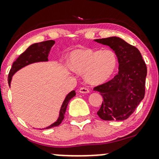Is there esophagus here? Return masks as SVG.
<instances>
[{
	"label": "esophagus",
	"mask_w": 159,
	"mask_h": 159,
	"mask_svg": "<svg viewBox=\"0 0 159 159\" xmlns=\"http://www.w3.org/2000/svg\"><path fill=\"white\" fill-rule=\"evenodd\" d=\"M79 92L82 93V94H87V93L89 92V90L86 88H81L79 89Z\"/></svg>",
	"instance_id": "esophagus-1"
}]
</instances>
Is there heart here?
Here are the masks:
<instances>
[{"label":"heart","mask_w":159,"mask_h":159,"mask_svg":"<svg viewBox=\"0 0 159 159\" xmlns=\"http://www.w3.org/2000/svg\"><path fill=\"white\" fill-rule=\"evenodd\" d=\"M116 54L110 49H76L69 57V67L73 71L84 74L90 84L105 83L111 78L117 67Z\"/></svg>","instance_id":"1"}]
</instances>
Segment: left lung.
Wrapping results in <instances>:
<instances>
[{"mask_svg":"<svg viewBox=\"0 0 159 159\" xmlns=\"http://www.w3.org/2000/svg\"><path fill=\"white\" fill-rule=\"evenodd\" d=\"M109 46L118 61V73L111 80L97 86L104 102L98 115L105 121H123L134 111L145 97L147 67L137 48L118 37L94 40Z\"/></svg>","mask_w":159,"mask_h":159,"instance_id":"left-lung-1","label":"left lung"}]
</instances>
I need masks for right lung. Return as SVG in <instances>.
I'll use <instances>...</instances> for the list:
<instances>
[{"label": "right lung", "mask_w": 159, "mask_h": 159, "mask_svg": "<svg viewBox=\"0 0 159 159\" xmlns=\"http://www.w3.org/2000/svg\"><path fill=\"white\" fill-rule=\"evenodd\" d=\"M55 41L51 40V41H43L40 43H35V44L30 45L25 52L22 53L17 59L15 61L13 62L12 67H11L10 72L8 75V84L11 87V80L12 77L17 70H20L21 68H25V66L31 65L34 63H38V62H47L48 61V55L51 51V48L54 44ZM75 91H71L68 93L65 97L63 103H62L61 107L59 111V115L57 119L54 121L53 124L50 125L48 127L44 128L42 129H48L51 128L58 126L63 121L65 118V114L66 111L67 106L68 105V102L70 99L75 96Z\"/></svg>", "instance_id": "1"}]
</instances>
